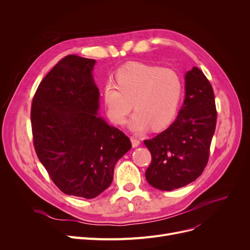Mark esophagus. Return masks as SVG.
Masks as SVG:
<instances>
[{
    "label": "esophagus",
    "instance_id": "esophagus-1",
    "mask_svg": "<svg viewBox=\"0 0 250 250\" xmlns=\"http://www.w3.org/2000/svg\"><path fill=\"white\" fill-rule=\"evenodd\" d=\"M130 141H132V145H133L134 148L138 147L140 144H141V141L138 138H136V137H130Z\"/></svg>",
    "mask_w": 250,
    "mask_h": 250
}]
</instances>
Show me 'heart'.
I'll use <instances>...</instances> for the list:
<instances>
[{"label":"heart","mask_w":250,"mask_h":250,"mask_svg":"<svg viewBox=\"0 0 250 250\" xmlns=\"http://www.w3.org/2000/svg\"><path fill=\"white\" fill-rule=\"evenodd\" d=\"M183 93V82L172 69L130 62L117 71L116 81L103 89L104 104L110 121L123 125L134 108L129 126L141 133L150 126L160 129L173 121Z\"/></svg>","instance_id":"1"}]
</instances>
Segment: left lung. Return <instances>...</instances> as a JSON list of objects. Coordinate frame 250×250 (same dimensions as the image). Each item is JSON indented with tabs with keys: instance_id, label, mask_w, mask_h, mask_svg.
<instances>
[{
	"instance_id": "obj_1",
	"label": "left lung",
	"mask_w": 250,
	"mask_h": 250,
	"mask_svg": "<svg viewBox=\"0 0 250 250\" xmlns=\"http://www.w3.org/2000/svg\"><path fill=\"white\" fill-rule=\"evenodd\" d=\"M213 87L196 67L186 75V98L174 123L144 144L152 161L146 179L153 188L173 190L194 181L206 168L216 129Z\"/></svg>"
}]
</instances>
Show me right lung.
<instances>
[{
  "label": "right lung",
  "instance_id": "right-lung-1",
  "mask_svg": "<svg viewBox=\"0 0 250 250\" xmlns=\"http://www.w3.org/2000/svg\"><path fill=\"white\" fill-rule=\"evenodd\" d=\"M95 60L62 59L38 85L31 104L33 145L63 193L93 199L113 179L116 162L132 148L121 129L97 116Z\"/></svg>",
  "mask_w": 250,
  "mask_h": 250
}]
</instances>
